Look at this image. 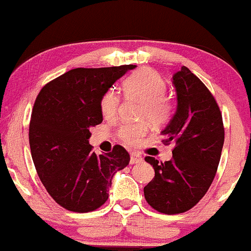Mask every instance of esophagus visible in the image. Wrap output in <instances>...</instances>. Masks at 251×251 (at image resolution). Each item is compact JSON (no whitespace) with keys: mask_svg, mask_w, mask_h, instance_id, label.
I'll use <instances>...</instances> for the list:
<instances>
[{"mask_svg":"<svg viewBox=\"0 0 251 251\" xmlns=\"http://www.w3.org/2000/svg\"><path fill=\"white\" fill-rule=\"evenodd\" d=\"M143 158L141 157L140 154H136V152H131L130 154V163L134 164V163H140V162H142Z\"/></svg>","mask_w":251,"mask_h":251,"instance_id":"1","label":"esophagus"}]
</instances>
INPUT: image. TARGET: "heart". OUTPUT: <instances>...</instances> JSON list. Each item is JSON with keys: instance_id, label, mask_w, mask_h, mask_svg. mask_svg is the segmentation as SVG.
Listing matches in <instances>:
<instances>
[{"instance_id": "obj_1", "label": "heart", "mask_w": 251, "mask_h": 251, "mask_svg": "<svg viewBox=\"0 0 251 251\" xmlns=\"http://www.w3.org/2000/svg\"><path fill=\"white\" fill-rule=\"evenodd\" d=\"M167 82L161 74L149 68H142L132 73L122 83L123 95L128 100H138V117L148 119L154 126H163L172 120L175 113V102L166 93ZM121 104L120 96L114 90H107L100 100L103 117L114 120ZM149 130L147 120L125 123L120 126L117 136L125 144L136 146Z\"/></svg>"}]
</instances>
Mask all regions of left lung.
I'll return each mask as SVG.
<instances>
[{"label":"left lung","mask_w":251,"mask_h":251,"mask_svg":"<svg viewBox=\"0 0 251 251\" xmlns=\"http://www.w3.org/2000/svg\"><path fill=\"white\" fill-rule=\"evenodd\" d=\"M173 82L177 109L162 130V143H174L173 158L166 162L144 158L155 170V177L143 189L146 201L167 215L190 210L207 194L225 142L222 114L205 84L184 66Z\"/></svg>","instance_id":"left-lung-1"}]
</instances>
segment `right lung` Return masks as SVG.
Returning <instances> with one entry per match:
<instances>
[{"label":"right lung","mask_w":251,"mask_h":251,"mask_svg":"<svg viewBox=\"0 0 251 251\" xmlns=\"http://www.w3.org/2000/svg\"><path fill=\"white\" fill-rule=\"evenodd\" d=\"M134 64L76 68L41 89L29 125V144L38 177L58 205L89 213L108 200L115 173L129 164L123 147L96 155L89 129L102 122L100 100Z\"/></svg>","instance_id":"1"}]
</instances>
